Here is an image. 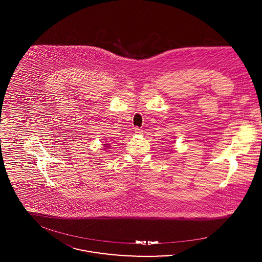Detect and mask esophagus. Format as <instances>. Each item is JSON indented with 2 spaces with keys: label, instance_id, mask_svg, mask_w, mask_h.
<instances>
[{
  "label": "esophagus",
  "instance_id": "1",
  "mask_svg": "<svg viewBox=\"0 0 262 262\" xmlns=\"http://www.w3.org/2000/svg\"><path fill=\"white\" fill-rule=\"evenodd\" d=\"M135 132H136V134L140 135V134H142V132H143V130H142V129H140L139 127H136V128H135Z\"/></svg>",
  "mask_w": 262,
  "mask_h": 262
}]
</instances>
